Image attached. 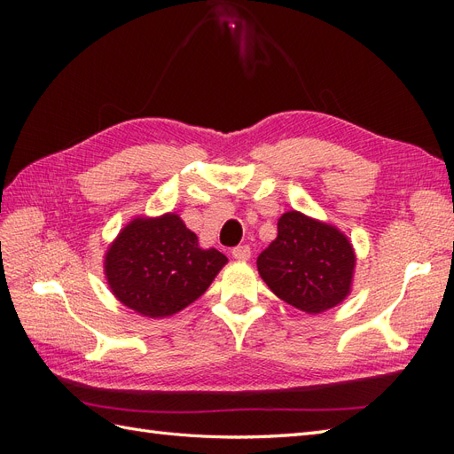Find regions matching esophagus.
<instances>
[{
  "mask_svg": "<svg viewBox=\"0 0 454 454\" xmlns=\"http://www.w3.org/2000/svg\"><path fill=\"white\" fill-rule=\"evenodd\" d=\"M232 257L239 259V261H248L252 257V248L250 246H237V248H232Z\"/></svg>",
  "mask_w": 454,
  "mask_h": 454,
  "instance_id": "obj_1",
  "label": "esophagus"
}]
</instances>
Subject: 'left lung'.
Masks as SVG:
<instances>
[{
	"label": "left lung",
	"instance_id": "8db88e82",
	"mask_svg": "<svg viewBox=\"0 0 454 454\" xmlns=\"http://www.w3.org/2000/svg\"><path fill=\"white\" fill-rule=\"evenodd\" d=\"M354 267L352 244L337 227L295 210L282 214L278 237L257 257V270L270 292L307 314L345 301Z\"/></svg>",
	"mask_w": 454,
	"mask_h": 454
}]
</instances>
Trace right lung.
Wrapping results in <instances>:
<instances>
[{
    "mask_svg": "<svg viewBox=\"0 0 454 454\" xmlns=\"http://www.w3.org/2000/svg\"><path fill=\"white\" fill-rule=\"evenodd\" d=\"M227 257L202 250L177 214L136 217L109 246L104 272L109 290L134 312L167 318L197 301Z\"/></svg>",
    "mask_w": 454,
    "mask_h": 454,
    "instance_id": "1",
    "label": "right lung"
}]
</instances>
